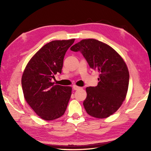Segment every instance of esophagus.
<instances>
[{
    "mask_svg": "<svg viewBox=\"0 0 151 151\" xmlns=\"http://www.w3.org/2000/svg\"><path fill=\"white\" fill-rule=\"evenodd\" d=\"M81 87H79V86H76V85H73V89H74V90H78V89H81Z\"/></svg>",
    "mask_w": 151,
    "mask_h": 151,
    "instance_id": "34e87169",
    "label": "esophagus"
}]
</instances>
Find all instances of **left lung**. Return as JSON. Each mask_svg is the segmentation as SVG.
<instances>
[{
    "label": "left lung",
    "instance_id": "8db88e82",
    "mask_svg": "<svg viewBox=\"0 0 151 151\" xmlns=\"http://www.w3.org/2000/svg\"><path fill=\"white\" fill-rule=\"evenodd\" d=\"M80 51L91 68L99 73L96 87H88L83 104L91 116L104 119L114 114L126 98L129 72L126 63L113 48L95 39L82 40L70 47Z\"/></svg>",
    "mask_w": 151,
    "mask_h": 151
}]
</instances>
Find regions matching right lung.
I'll return each mask as SVG.
<instances>
[{"label":"right lung","mask_w":151,"mask_h":151,"mask_svg":"<svg viewBox=\"0 0 151 151\" xmlns=\"http://www.w3.org/2000/svg\"><path fill=\"white\" fill-rule=\"evenodd\" d=\"M75 39L55 40L45 45L32 58L22 73L21 84L25 101L40 118L54 120L65 113L71 95L70 86L51 82L62 73L63 58Z\"/></svg>","instance_id":"1"}]
</instances>
